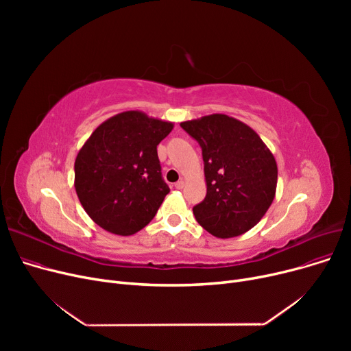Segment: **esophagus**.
I'll list each match as a JSON object with an SVG mask.
<instances>
[{
	"instance_id": "obj_1",
	"label": "esophagus",
	"mask_w": 351,
	"mask_h": 351,
	"mask_svg": "<svg viewBox=\"0 0 351 351\" xmlns=\"http://www.w3.org/2000/svg\"><path fill=\"white\" fill-rule=\"evenodd\" d=\"M183 186H185V182H183V179H180V180H178V182L175 183V188H176V189H182Z\"/></svg>"
}]
</instances>
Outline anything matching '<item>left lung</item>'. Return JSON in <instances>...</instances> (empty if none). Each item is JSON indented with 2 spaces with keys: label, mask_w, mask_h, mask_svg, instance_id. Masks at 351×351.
Returning <instances> with one entry per match:
<instances>
[{
  "label": "left lung",
  "mask_w": 351,
  "mask_h": 351,
  "mask_svg": "<svg viewBox=\"0 0 351 351\" xmlns=\"http://www.w3.org/2000/svg\"><path fill=\"white\" fill-rule=\"evenodd\" d=\"M199 142L206 197L193 208L197 223L219 239L236 237L261 222L276 195L278 163L250 126L223 114L180 122Z\"/></svg>",
  "instance_id": "left-lung-1"
}]
</instances>
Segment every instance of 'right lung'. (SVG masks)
Listing matches in <instances>:
<instances>
[{"mask_svg": "<svg viewBox=\"0 0 351 351\" xmlns=\"http://www.w3.org/2000/svg\"><path fill=\"white\" fill-rule=\"evenodd\" d=\"M173 123L125 110L102 122L75 159V186L88 216L109 233L129 236L155 217L169 188L156 146Z\"/></svg>", "mask_w": 351, "mask_h": 351, "instance_id": "obj_1", "label": "right lung"}]
</instances>
